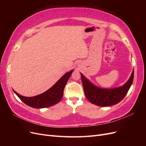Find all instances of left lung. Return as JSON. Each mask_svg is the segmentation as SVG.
Masks as SVG:
<instances>
[{
  "label": "left lung",
  "mask_w": 146,
  "mask_h": 146,
  "mask_svg": "<svg viewBox=\"0 0 146 146\" xmlns=\"http://www.w3.org/2000/svg\"><path fill=\"white\" fill-rule=\"evenodd\" d=\"M81 74L82 85L85 95L91 103L100 107H108L118 104L124 98L132 85L134 77V70L130 78L124 85L111 89H104L95 86L89 80Z\"/></svg>",
  "instance_id": "obj_1"
}]
</instances>
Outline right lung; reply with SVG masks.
Masks as SVG:
<instances>
[{"label": "right lung", "mask_w": 146, "mask_h": 146, "mask_svg": "<svg viewBox=\"0 0 146 146\" xmlns=\"http://www.w3.org/2000/svg\"><path fill=\"white\" fill-rule=\"evenodd\" d=\"M73 70L66 73L55 85L46 92L33 97H25L14 90L15 93L24 104L34 108L49 107L58 103L62 99L64 87L71 76Z\"/></svg>", "instance_id": "1"}]
</instances>
